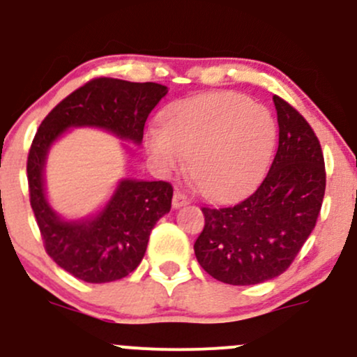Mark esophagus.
Instances as JSON below:
<instances>
[{"mask_svg": "<svg viewBox=\"0 0 357 357\" xmlns=\"http://www.w3.org/2000/svg\"><path fill=\"white\" fill-rule=\"evenodd\" d=\"M188 204H190L188 195L183 193V191H179V190H176L174 197H172V207L179 208V207H183V205H188Z\"/></svg>", "mask_w": 357, "mask_h": 357, "instance_id": "1", "label": "esophagus"}]
</instances>
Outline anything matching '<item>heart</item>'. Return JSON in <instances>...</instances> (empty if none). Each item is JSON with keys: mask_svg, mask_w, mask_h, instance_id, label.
Segmentation results:
<instances>
[{"mask_svg": "<svg viewBox=\"0 0 357 357\" xmlns=\"http://www.w3.org/2000/svg\"><path fill=\"white\" fill-rule=\"evenodd\" d=\"M275 121L265 106L238 93L213 92L171 104L162 126L147 135V149L162 174L188 155L191 176L213 198L243 193L267 167L275 144Z\"/></svg>", "mask_w": 357, "mask_h": 357, "instance_id": "obj_1", "label": "heart"}]
</instances>
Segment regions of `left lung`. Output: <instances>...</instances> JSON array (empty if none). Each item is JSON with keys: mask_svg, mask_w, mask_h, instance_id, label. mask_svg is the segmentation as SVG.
I'll return each instance as SVG.
<instances>
[{"mask_svg": "<svg viewBox=\"0 0 357 357\" xmlns=\"http://www.w3.org/2000/svg\"><path fill=\"white\" fill-rule=\"evenodd\" d=\"M279 149L264 181L232 205L202 207L204 231L195 241L202 268L231 286L275 279L291 267L314 229L324 202L325 160L310 123L273 96Z\"/></svg>", "mask_w": 357, "mask_h": 357, "instance_id": "1", "label": "left lung"}]
</instances>
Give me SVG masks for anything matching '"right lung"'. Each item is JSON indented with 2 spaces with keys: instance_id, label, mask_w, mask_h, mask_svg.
Masks as SVG:
<instances>
[{
  "instance_id": "1",
  "label": "right lung",
  "mask_w": 357,
  "mask_h": 357,
  "mask_svg": "<svg viewBox=\"0 0 357 357\" xmlns=\"http://www.w3.org/2000/svg\"><path fill=\"white\" fill-rule=\"evenodd\" d=\"M167 93L166 85L93 78L71 92L44 118L27 159L30 205L46 253L63 270L90 284L112 282L140 265L157 220L171 210L166 181L121 179L97 215L65 220L51 208L44 191V166L51 145L68 128L96 126L140 145L150 111Z\"/></svg>"
}]
</instances>
